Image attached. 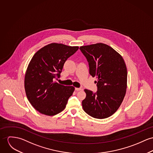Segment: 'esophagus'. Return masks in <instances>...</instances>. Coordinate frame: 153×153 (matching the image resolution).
<instances>
[{
	"instance_id": "esophagus-1",
	"label": "esophagus",
	"mask_w": 153,
	"mask_h": 153,
	"mask_svg": "<svg viewBox=\"0 0 153 153\" xmlns=\"http://www.w3.org/2000/svg\"><path fill=\"white\" fill-rule=\"evenodd\" d=\"M75 90L77 91H82V90H83V88H82V87H80V88H75Z\"/></svg>"
}]
</instances>
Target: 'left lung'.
<instances>
[{
  "instance_id": "8db88e82",
  "label": "left lung",
  "mask_w": 153,
  "mask_h": 153,
  "mask_svg": "<svg viewBox=\"0 0 153 153\" xmlns=\"http://www.w3.org/2000/svg\"><path fill=\"white\" fill-rule=\"evenodd\" d=\"M88 62L90 74L97 78V91L85 89L84 111L97 119L112 115L121 105L127 88V68L122 56L108 45L97 43L80 47Z\"/></svg>"
}]
</instances>
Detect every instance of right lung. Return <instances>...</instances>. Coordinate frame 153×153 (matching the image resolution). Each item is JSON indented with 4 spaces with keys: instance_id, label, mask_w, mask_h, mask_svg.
Here are the masks:
<instances>
[{
    "instance_id": "right-lung-1",
    "label": "right lung",
    "mask_w": 153,
    "mask_h": 153,
    "mask_svg": "<svg viewBox=\"0 0 153 153\" xmlns=\"http://www.w3.org/2000/svg\"><path fill=\"white\" fill-rule=\"evenodd\" d=\"M79 47L52 43L41 48L32 58L25 74L27 97L36 111L48 116L64 110L74 91L73 86L54 82L60 77L64 63Z\"/></svg>"
}]
</instances>
